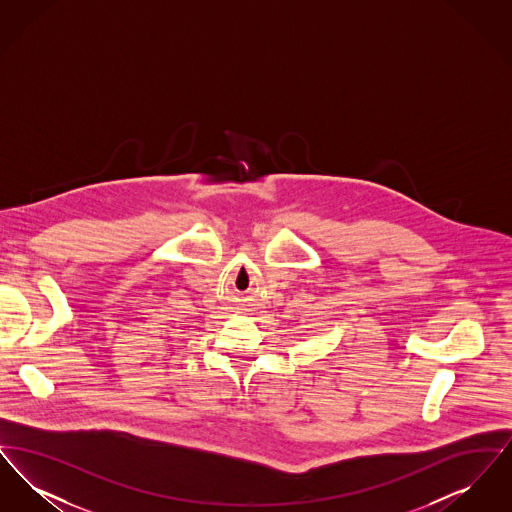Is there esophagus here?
Here are the masks:
<instances>
[{
  "label": "esophagus",
  "mask_w": 512,
  "mask_h": 512,
  "mask_svg": "<svg viewBox=\"0 0 512 512\" xmlns=\"http://www.w3.org/2000/svg\"><path fill=\"white\" fill-rule=\"evenodd\" d=\"M505 301H509V299H505Z\"/></svg>",
  "instance_id": "34e87169"
}]
</instances>
